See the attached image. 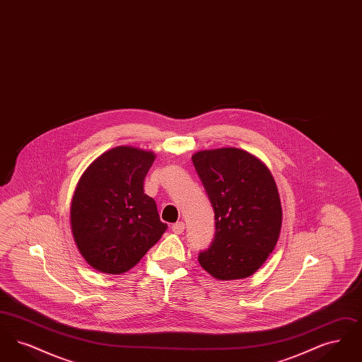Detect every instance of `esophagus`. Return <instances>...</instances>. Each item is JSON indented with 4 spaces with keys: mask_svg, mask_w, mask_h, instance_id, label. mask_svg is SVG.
Here are the masks:
<instances>
[{
    "mask_svg": "<svg viewBox=\"0 0 362 362\" xmlns=\"http://www.w3.org/2000/svg\"><path fill=\"white\" fill-rule=\"evenodd\" d=\"M173 233H176V235H180V233H183L185 232V223L183 221H179V223H175L173 224Z\"/></svg>",
    "mask_w": 362,
    "mask_h": 362,
    "instance_id": "34e87169",
    "label": "esophagus"
}]
</instances>
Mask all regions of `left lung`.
Instances as JSON below:
<instances>
[{
  "mask_svg": "<svg viewBox=\"0 0 362 362\" xmlns=\"http://www.w3.org/2000/svg\"><path fill=\"white\" fill-rule=\"evenodd\" d=\"M214 210L216 235L198 260L220 281L252 276L273 252L282 226L276 180L257 156L238 148L192 155Z\"/></svg>",
  "mask_w": 362,
  "mask_h": 362,
  "instance_id": "left-lung-1",
  "label": "left lung"
}]
</instances>
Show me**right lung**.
<instances>
[{"mask_svg":"<svg viewBox=\"0 0 362 362\" xmlns=\"http://www.w3.org/2000/svg\"><path fill=\"white\" fill-rule=\"evenodd\" d=\"M156 155L117 146L95 158L81 175L70 205L76 245L95 270L123 274L133 269L167 229L144 179Z\"/></svg>","mask_w":362,"mask_h":362,"instance_id":"right-lung-1","label":"right lung"}]
</instances>
